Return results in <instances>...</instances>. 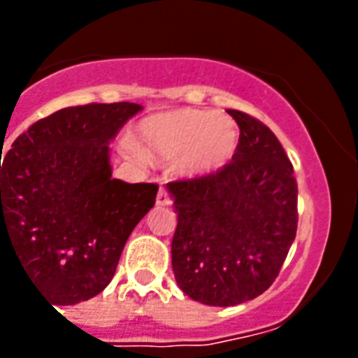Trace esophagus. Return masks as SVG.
<instances>
[{
    "label": "esophagus",
    "mask_w": 358,
    "mask_h": 358,
    "mask_svg": "<svg viewBox=\"0 0 358 358\" xmlns=\"http://www.w3.org/2000/svg\"><path fill=\"white\" fill-rule=\"evenodd\" d=\"M171 201H173V199H171V193H169L165 187H162V189H159V193H157V199H156L157 206H167V204H171Z\"/></svg>",
    "instance_id": "esophagus-1"
}]
</instances>
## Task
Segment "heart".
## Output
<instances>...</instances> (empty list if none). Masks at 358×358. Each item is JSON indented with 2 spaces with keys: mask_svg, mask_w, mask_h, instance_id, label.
Returning a JSON list of instances; mask_svg holds the SVG:
<instances>
[{
  "mask_svg": "<svg viewBox=\"0 0 358 358\" xmlns=\"http://www.w3.org/2000/svg\"><path fill=\"white\" fill-rule=\"evenodd\" d=\"M239 129L229 117L204 109H174L141 124L143 150L157 159H178L189 174L217 173L232 159Z\"/></svg>",
  "mask_w": 358,
  "mask_h": 358,
  "instance_id": "heart-1",
  "label": "heart"
}]
</instances>
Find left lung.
Returning <instances> with one entry per match:
<instances>
[{"label": "left lung", "instance_id": "obj_1", "mask_svg": "<svg viewBox=\"0 0 358 358\" xmlns=\"http://www.w3.org/2000/svg\"><path fill=\"white\" fill-rule=\"evenodd\" d=\"M239 126L232 162L221 171L169 182L178 212L173 271L191 299L234 306L278 277L297 232V182L271 129L229 109Z\"/></svg>", "mask_w": 358, "mask_h": 358}]
</instances>
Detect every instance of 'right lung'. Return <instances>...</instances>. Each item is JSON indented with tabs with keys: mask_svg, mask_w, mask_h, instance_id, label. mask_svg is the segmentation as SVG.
Listing matches in <instances>:
<instances>
[{
	"mask_svg": "<svg viewBox=\"0 0 358 358\" xmlns=\"http://www.w3.org/2000/svg\"><path fill=\"white\" fill-rule=\"evenodd\" d=\"M139 103H87L31 124L0 159L1 241L53 305H76L115 275L157 184L111 178L109 146ZM3 154V150H1Z\"/></svg>",
	"mask_w": 358,
	"mask_h": 358,
	"instance_id": "add662e5",
	"label": "right lung"
}]
</instances>
